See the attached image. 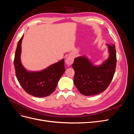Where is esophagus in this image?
<instances>
[{
    "label": "esophagus",
    "mask_w": 134,
    "mask_h": 134,
    "mask_svg": "<svg viewBox=\"0 0 134 134\" xmlns=\"http://www.w3.org/2000/svg\"><path fill=\"white\" fill-rule=\"evenodd\" d=\"M74 62V58L72 55H69L68 57L66 58L65 62L68 65H71Z\"/></svg>",
    "instance_id": "1"
}]
</instances>
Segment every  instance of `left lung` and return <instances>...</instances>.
Returning a JSON list of instances; mask_svg holds the SVG:
<instances>
[{
  "instance_id": "1",
  "label": "left lung",
  "mask_w": 134,
  "mask_h": 134,
  "mask_svg": "<svg viewBox=\"0 0 134 134\" xmlns=\"http://www.w3.org/2000/svg\"><path fill=\"white\" fill-rule=\"evenodd\" d=\"M107 46L108 58L99 66L94 65L86 56L75 58L72 64L75 71L74 83L81 94H98L106 90L111 82L116 69V52L115 44Z\"/></svg>"
}]
</instances>
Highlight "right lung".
Returning a JSON list of instances; mask_svg holds the SVG:
<instances>
[{
	"label": "right lung",
	"instance_id": "add662e5",
	"mask_svg": "<svg viewBox=\"0 0 134 134\" xmlns=\"http://www.w3.org/2000/svg\"><path fill=\"white\" fill-rule=\"evenodd\" d=\"M19 40L14 60L15 74L19 84L27 93L36 97H44L53 93L61 76L65 71L64 59L38 71H27L21 61V43Z\"/></svg>",
	"mask_w": 134,
	"mask_h": 134
}]
</instances>
